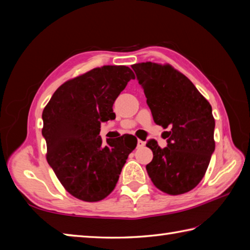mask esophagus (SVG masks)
I'll return each instance as SVG.
<instances>
[{
    "instance_id": "1",
    "label": "esophagus",
    "mask_w": 250,
    "mask_h": 250,
    "mask_svg": "<svg viewBox=\"0 0 250 250\" xmlns=\"http://www.w3.org/2000/svg\"><path fill=\"white\" fill-rule=\"evenodd\" d=\"M146 146V142L142 141V140H138V147H142Z\"/></svg>"
}]
</instances>
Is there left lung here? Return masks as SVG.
I'll list each match as a JSON object with an SVG mask.
<instances>
[{
  "mask_svg": "<svg viewBox=\"0 0 250 250\" xmlns=\"http://www.w3.org/2000/svg\"><path fill=\"white\" fill-rule=\"evenodd\" d=\"M146 97L156 125L168 128L167 146L146 143L153 159L146 166L151 181L170 195L189 192L200 183L215 150V119L193 83L171 65L139 62L131 66Z\"/></svg>",
  "mask_w": 250,
  "mask_h": 250,
  "instance_id": "left-lung-1",
  "label": "left lung"
}]
</instances>
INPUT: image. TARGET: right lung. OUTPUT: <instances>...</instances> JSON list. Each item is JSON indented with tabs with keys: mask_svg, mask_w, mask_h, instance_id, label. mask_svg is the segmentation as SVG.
<instances>
[{
	"mask_svg": "<svg viewBox=\"0 0 250 250\" xmlns=\"http://www.w3.org/2000/svg\"><path fill=\"white\" fill-rule=\"evenodd\" d=\"M134 74L126 66H103L68 80L43 110L46 159L65 189L98 202L116 188L137 138L124 134L103 145L101 122L113 120L112 105Z\"/></svg>",
	"mask_w": 250,
	"mask_h": 250,
	"instance_id": "1",
	"label": "right lung"
}]
</instances>
